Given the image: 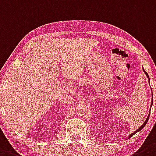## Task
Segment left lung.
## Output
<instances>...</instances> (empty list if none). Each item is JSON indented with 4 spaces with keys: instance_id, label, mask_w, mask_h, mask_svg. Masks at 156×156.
Instances as JSON below:
<instances>
[{
    "instance_id": "8db88e82",
    "label": "left lung",
    "mask_w": 156,
    "mask_h": 156,
    "mask_svg": "<svg viewBox=\"0 0 156 156\" xmlns=\"http://www.w3.org/2000/svg\"><path fill=\"white\" fill-rule=\"evenodd\" d=\"M142 69H143V71H144V74H145V75H146V76H147V78H148V81H149L150 78H149V77H148V74H147V72H146V71H144V68H143V67H142ZM149 85H150V84H149ZM152 104H153V99H151V106H152ZM149 115H150V113H149V114H148V117H147V119H146V120H145V121H144V123H143L142 125H141V127H139V128L137 129V130H135V131H134V133H132V134H130V135H129V136H128V138H130V137H132V136H133V135H134V134H136V133H137V132H138V131H140V130H141V129H142V128H143V127H144V126H145V124H146V123H147V122H148V118H149Z\"/></svg>"
}]
</instances>
